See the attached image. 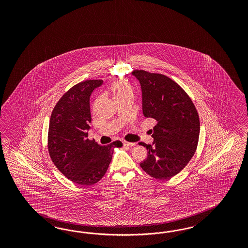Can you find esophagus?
<instances>
[{
    "instance_id": "obj_1",
    "label": "esophagus",
    "mask_w": 248,
    "mask_h": 248,
    "mask_svg": "<svg viewBox=\"0 0 248 248\" xmlns=\"http://www.w3.org/2000/svg\"><path fill=\"white\" fill-rule=\"evenodd\" d=\"M123 143H124V146H129V147H132V146H135V143H129V142H126V141H124Z\"/></svg>"
}]
</instances>
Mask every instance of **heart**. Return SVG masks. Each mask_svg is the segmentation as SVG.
Returning a JSON list of instances; mask_svg holds the SVG:
<instances>
[{
  "instance_id": "1",
  "label": "heart",
  "mask_w": 248,
  "mask_h": 248,
  "mask_svg": "<svg viewBox=\"0 0 248 248\" xmlns=\"http://www.w3.org/2000/svg\"><path fill=\"white\" fill-rule=\"evenodd\" d=\"M112 93L115 101L125 96H133V90L129 83L124 81H119L112 86Z\"/></svg>"
}]
</instances>
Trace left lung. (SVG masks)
<instances>
[{
  "label": "left lung",
  "mask_w": 248,
  "mask_h": 248,
  "mask_svg": "<svg viewBox=\"0 0 248 248\" xmlns=\"http://www.w3.org/2000/svg\"><path fill=\"white\" fill-rule=\"evenodd\" d=\"M141 84L143 113L157 121L153 144L140 142L147 158L140 164L152 177L165 180L182 171L195 155L200 133L198 113L191 98L169 77L135 70Z\"/></svg>",
  "instance_id": "left-lung-1"
}]
</instances>
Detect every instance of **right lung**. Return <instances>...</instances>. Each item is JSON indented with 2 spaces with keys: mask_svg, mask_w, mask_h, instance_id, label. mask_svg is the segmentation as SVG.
Wrapping results in <instances>:
<instances>
[{
  "mask_svg": "<svg viewBox=\"0 0 248 248\" xmlns=\"http://www.w3.org/2000/svg\"><path fill=\"white\" fill-rule=\"evenodd\" d=\"M103 80H87L75 84L54 106L48 132V151L58 170L77 185L92 186L105 175L121 141L100 145L88 137L92 121L93 92Z\"/></svg>",
  "mask_w": 248,
  "mask_h": 248,
  "instance_id": "1",
  "label": "right lung"
}]
</instances>
